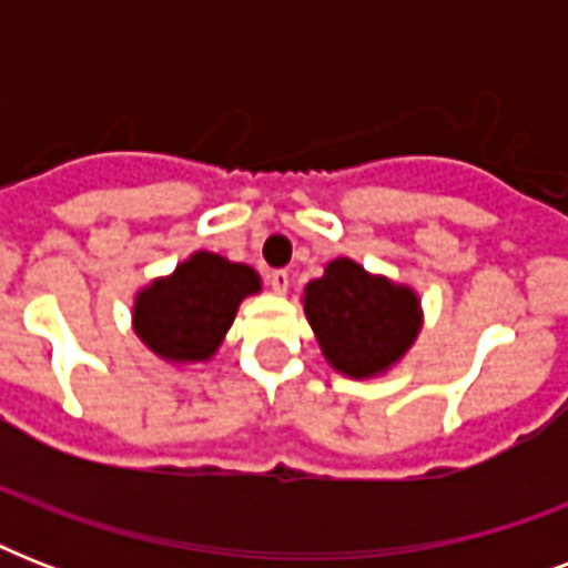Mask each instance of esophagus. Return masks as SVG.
I'll return each mask as SVG.
<instances>
[{"label": "esophagus", "mask_w": 568, "mask_h": 568, "mask_svg": "<svg viewBox=\"0 0 568 568\" xmlns=\"http://www.w3.org/2000/svg\"><path fill=\"white\" fill-rule=\"evenodd\" d=\"M267 283H271L274 294H285L288 292V271H271Z\"/></svg>", "instance_id": "esophagus-1"}]
</instances>
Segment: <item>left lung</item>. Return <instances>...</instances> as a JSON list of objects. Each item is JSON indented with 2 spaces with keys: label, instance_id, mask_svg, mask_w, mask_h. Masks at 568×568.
Wrapping results in <instances>:
<instances>
[{
  "label": "left lung",
  "instance_id": "obj_1",
  "mask_svg": "<svg viewBox=\"0 0 568 568\" xmlns=\"http://www.w3.org/2000/svg\"><path fill=\"white\" fill-rule=\"evenodd\" d=\"M303 312L327 363L356 379L388 372L422 329L418 294L368 274L354 258H333L303 288Z\"/></svg>",
  "mask_w": 568,
  "mask_h": 568
}]
</instances>
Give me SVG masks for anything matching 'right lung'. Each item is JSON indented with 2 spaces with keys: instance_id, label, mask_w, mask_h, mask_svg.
I'll return each instance as SVG.
<instances>
[{
  "instance_id": "add662e5",
  "label": "right lung",
  "mask_w": 568,
  "mask_h": 568,
  "mask_svg": "<svg viewBox=\"0 0 568 568\" xmlns=\"http://www.w3.org/2000/svg\"><path fill=\"white\" fill-rule=\"evenodd\" d=\"M258 288L262 280L250 265L200 250L171 276L138 292L132 327L168 363H205L221 347L241 301Z\"/></svg>"
}]
</instances>
